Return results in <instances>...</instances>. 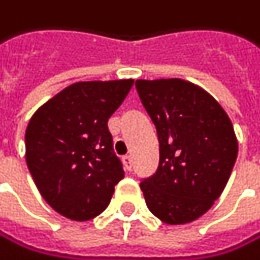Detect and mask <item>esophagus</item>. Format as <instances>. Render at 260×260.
<instances>
[{"label":"esophagus","instance_id":"1","mask_svg":"<svg viewBox=\"0 0 260 260\" xmlns=\"http://www.w3.org/2000/svg\"><path fill=\"white\" fill-rule=\"evenodd\" d=\"M123 164H124V168L127 170V172H131V168H133V157L131 156H124L123 157Z\"/></svg>","mask_w":260,"mask_h":260}]
</instances>
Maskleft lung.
I'll return each instance as SVG.
<instances>
[{
    "instance_id": "obj_1",
    "label": "left lung",
    "mask_w": 260,
    "mask_h": 260,
    "mask_svg": "<svg viewBox=\"0 0 260 260\" xmlns=\"http://www.w3.org/2000/svg\"><path fill=\"white\" fill-rule=\"evenodd\" d=\"M159 139L157 172L140 182L148 209L167 224L204 215L221 195L239 153L234 126L220 103L179 79H137Z\"/></svg>"
}]
</instances>
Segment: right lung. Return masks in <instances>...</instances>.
<instances>
[{
    "label": "right lung",
    "instance_id": "obj_1",
    "mask_svg": "<svg viewBox=\"0 0 260 260\" xmlns=\"http://www.w3.org/2000/svg\"><path fill=\"white\" fill-rule=\"evenodd\" d=\"M134 79L79 81L43 103L26 127V164L43 200L70 220L98 217L124 178L107 120Z\"/></svg>",
    "mask_w": 260,
    "mask_h": 260
}]
</instances>
